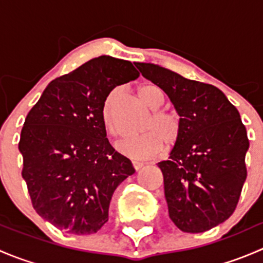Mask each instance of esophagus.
Listing matches in <instances>:
<instances>
[{
	"label": "esophagus",
	"mask_w": 263,
	"mask_h": 263,
	"mask_svg": "<svg viewBox=\"0 0 263 263\" xmlns=\"http://www.w3.org/2000/svg\"><path fill=\"white\" fill-rule=\"evenodd\" d=\"M132 166H134V169H135V171H139V169H141L142 166H144V164H142L141 161L134 160V161H132Z\"/></svg>",
	"instance_id": "1"
}]
</instances>
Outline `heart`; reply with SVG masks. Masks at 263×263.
I'll use <instances>...</instances> for the list:
<instances>
[{"instance_id": "1", "label": "heart", "mask_w": 263, "mask_h": 263, "mask_svg": "<svg viewBox=\"0 0 263 263\" xmlns=\"http://www.w3.org/2000/svg\"><path fill=\"white\" fill-rule=\"evenodd\" d=\"M139 97L153 112L145 121L140 136L126 140L118 145L119 153L132 159H146L163 150V142L166 147L176 146L182 134L181 119L178 115L168 109H161L164 95L159 87L144 85L139 89ZM118 90L115 89L107 95L102 105V122L104 129L110 137H118L119 129L116 122V102Z\"/></svg>"}]
</instances>
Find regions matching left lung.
I'll return each instance as SVG.
<instances>
[{
  "label": "left lung",
  "mask_w": 263,
  "mask_h": 263,
  "mask_svg": "<svg viewBox=\"0 0 263 263\" xmlns=\"http://www.w3.org/2000/svg\"><path fill=\"white\" fill-rule=\"evenodd\" d=\"M164 90L181 117L182 134L164 177L169 217L185 233H202L232 216L247 178L246 126L221 90L153 65L135 63Z\"/></svg>",
  "instance_id": "left-lung-1"
}]
</instances>
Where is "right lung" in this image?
<instances>
[{
  "instance_id": "obj_1",
  "label": "right lung",
  "mask_w": 263,
  "mask_h": 263,
  "mask_svg": "<svg viewBox=\"0 0 263 263\" xmlns=\"http://www.w3.org/2000/svg\"><path fill=\"white\" fill-rule=\"evenodd\" d=\"M129 61L100 55L54 79L25 118L18 150L31 205L70 234H94L108 221L113 192L135 169L107 139L102 105L136 80Z\"/></svg>"
}]
</instances>
